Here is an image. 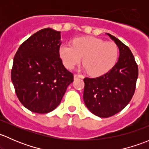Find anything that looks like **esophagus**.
I'll list each match as a JSON object with an SVG mask.
<instances>
[{"label": "esophagus", "instance_id": "obj_1", "mask_svg": "<svg viewBox=\"0 0 149 149\" xmlns=\"http://www.w3.org/2000/svg\"><path fill=\"white\" fill-rule=\"evenodd\" d=\"M74 79H82V78H84V76H82V75H80V74H74Z\"/></svg>", "mask_w": 149, "mask_h": 149}]
</instances>
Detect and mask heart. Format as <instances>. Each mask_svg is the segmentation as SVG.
I'll list each match as a JSON object with an SVG mask.
<instances>
[{"label":"heart","instance_id":"b5f03b06","mask_svg":"<svg viewBox=\"0 0 149 149\" xmlns=\"http://www.w3.org/2000/svg\"><path fill=\"white\" fill-rule=\"evenodd\" d=\"M60 57L66 68L71 69L81 61L88 73L94 76L109 71L116 63L118 48L112 42L93 37H77L72 45L62 44Z\"/></svg>","mask_w":149,"mask_h":149}]
</instances>
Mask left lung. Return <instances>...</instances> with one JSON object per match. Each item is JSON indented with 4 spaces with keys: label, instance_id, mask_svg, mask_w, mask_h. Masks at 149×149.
I'll return each mask as SVG.
<instances>
[{
    "label": "left lung",
    "instance_id": "8db88e82",
    "mask_svg": "<svg viewBox=\"0 0 149 149\" xmlns=\"http://www.w3.org/2000/svg\"><path fill=\"white\" fill-rule=\"evenodd\" d=\"M119 48L118 62L110 70L97 78L84 79V101L90 112L109 118L120 112L131 100L139 76L138 65L127 46L107 33Z\"/></svg>",
    "mask_w": 149,
    "mask_h": 149
}]
</instances>
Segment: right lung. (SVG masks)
<instances>
[{"label": "right lung", "mask_w": 149, "mask_h": 149, "mask_svg": "<svg viewBox=\"0 0 149 149\" xmlns=\"http://www.w3.org/2000/svg\"><path fill=\"white\" fill-rule=\"evenodd\" d=\"M61 31L45 28L18 49L11 70L16 96L29 110L48 113L59 105L73 75L60 58Z\"/></svg>", "instance_id": "right-lung-1"}]
</instances>
